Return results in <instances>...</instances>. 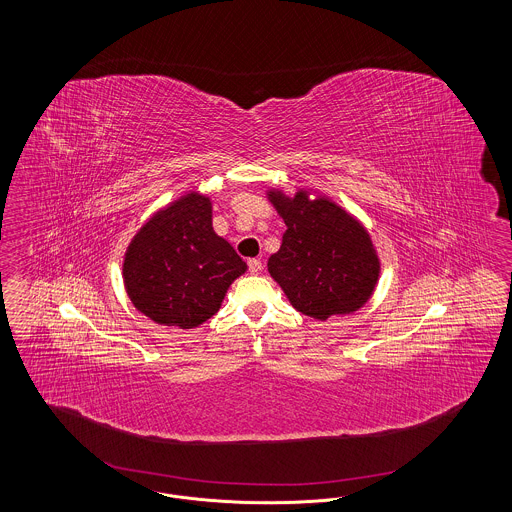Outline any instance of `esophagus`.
<instances>
[{
    "instance_id": "34e87169",
    "label": "esophagus",
    "mask_w": 512,
    "mask_h": 512,
    "mask_svg": "<svg viewBox=\"0 0 512 512\" xmlns=\"http://www.w3.org/2000/svg\"><path fill=\"white\" fill-rule=\"evenodd\" d=\"M247 267H249L251 274H257V272L263 268V263H261L259 259H249V261H247Z\"/></svg>"
}]
</instances>
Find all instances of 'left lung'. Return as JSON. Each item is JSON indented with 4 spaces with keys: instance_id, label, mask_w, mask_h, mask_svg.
Instances as JSON below:
<instances>
[{
    "instance_id": "8db88e82",
    "label": "left lung",
    "mask_w": 512,
    "mask_h": 512,
    "mask_svg": "<svg viewBox=\"0 0 512 512\" xmlns=\"http://www.w3.org/2000/svg\"><path fill=\"white\" fill-rule=\"evenodd\" d=\"M286 222L280 249L270 255L268 272L307 317L326 320L361 309L376 288L380 261L370 236L330 199L268 192Z\"/></svg>"
}]
</instances>
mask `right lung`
<instances>
[{
    "label": "right lung",
    "mask_w": 512,
    "mask_h": 512,
    "mask_svg": "<svg viewBox=\"0 0 512 512\" xmlns=\"http://www.w3.org/2000/svg\"><path fill=\"white\" fill-rule=\"evenodd\" d=\"M247 265L213 230L205 195L180 197L147 220L124 255V286L134 307L157 324L195 328L220 309Z\"/></svg>",
    "instance_id": "1"
}]
</instances>
